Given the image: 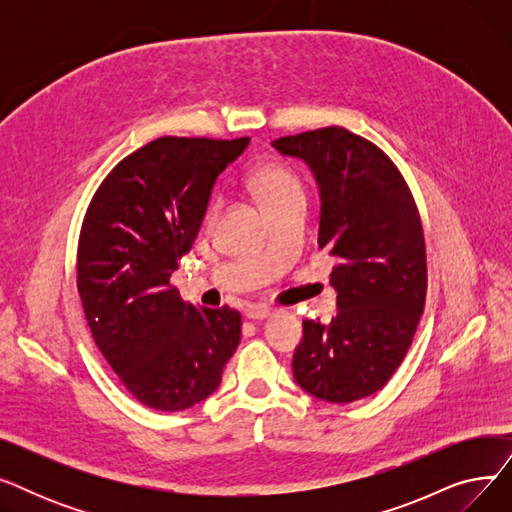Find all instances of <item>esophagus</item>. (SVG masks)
<instances>
[{
	"mask_svg": "<svg viewBox=\"0 0 512 512\" xmlns=\"http://www.w3.org/2000/svg\"><path fill=\"white\" fill-rule=\"evenodd\" d=\"M270 315H274V309L272 307H265V305H251L247 309V317L249 319H265V317H270Z\"/></svg>",
	"mask_w": 512,
	"mask_h": 512,
	"instance_id": "esophagus-1",
	"label": "esophagus"
}]
</instances>
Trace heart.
I'll return each instance as SVG.
<instances>
[{
  "label": "heart",
  "instance_id": "b5f03b06",
  "mask_svg": "<svg viewBox=\"0 0 512 512\" xmlns=\"http://www.w3.org/2000/svg\"><path fill=\"white\" fill-rule=\"evenodd\" d=\"M251 193L259 199V203L265 207L267 213H272L288 203L305 201L307 188L299 172L290 168L284 161H270V164L259 166L251 178H249ZM222 207V199H213L209 203V220L218 215Z\"/></svg>",
  "mask_w": 512,
  "mask_h": 512
}]
</instances>
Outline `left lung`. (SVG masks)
<instances>
[{
	"instance_id": "obj_1",
	"label": "left lung",
	"mask_w": 512,
	"mask_h": 512,
	"mask_svg": "<svg viewBox=\"0 0 512 512\" xmlns=\"http://www.w3.org/2000/svg\"><path fill=\"white\" fill-rule=\"evenodd\" d=\"M311 168L321 197L317 245L336 257L330 324L303 321L292 373L311 396L346 405L386 386L405 359L425 307L421 218L392 159L340 126L272 143Z\"/></svg>"
}]
</instances>
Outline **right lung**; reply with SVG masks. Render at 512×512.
Listing matches in <instances>:
<instances>
[{"label": "right lung", "instance_id": "obj_1", "mask_svg": "<svg viewBox=\"0 0 512 512\" xmlns=\"http://www.w3.org/2000/svg\"><path fill=\"white\" fill-rule=\"evenodd\" d=\"M247 145L249 137L155 139L105 176L87 209L80 301L101 355L149 409L205 400L240 342L236 309L184 303L170 276L193 247L215 178Z\"/></svg>", "mask_w": 512, "mask_h": 512}]
</instances>
